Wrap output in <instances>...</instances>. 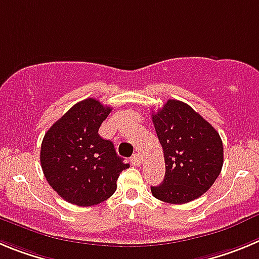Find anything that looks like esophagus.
<instances>
[{"mask_svg":"<svg viewBox=\"0 0 259 259\" xmlns=\"http://www.w3.org/2000/svg\"><path fill=\"white\" fill-rule=\"evenodd\" d=\"M130 161H132V164L134 165V166H139V165H141V158H139L138 153L133 155L132 158H130Z\"/></svg>","mask_w":259,"mask_h":259,"instance_id":"34e87169","label":"esophagus"}]
</instances>
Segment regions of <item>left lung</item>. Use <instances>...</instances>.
<instances>
[{"label":"left lung","mask_w":259,"mask_h":259,"mask_svg":"<svg viewBox=\"0 0 259 259\" xmlns=\"http://www.w3.org/2000/svg\"><path fill=\"white\" fill-rule=\"evenodd\" d=\"M152 122L165 160V178L151 187L153 196L169 204H186L204 195L222 170L223 144L218 132L176 99L153 112Z\"/></svg>","instance_id":"1"}]
</instances>
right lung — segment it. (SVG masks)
Instances as JSON below:
<instances>
[{
  "mask_svg": "<svg viewBox=\"0 0 259 259\" xmlns=\"http://www.w3.org/2000/svg\"><path fill=\"white\" fill-rule=\"evenodd\" d=\"M111 111L88 98L74 104L44 137L39 160L46 181L71 204L92 206L111 197L120 173L129 167L112 142L98 134Z\"/></svg>",
  "mask_w": 259,
  "mask_h": 259,
  "instance_id": "right-lung-1",
  "label": "right lung"
}]
</instances>
